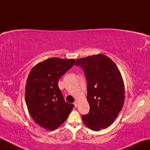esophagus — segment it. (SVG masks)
I'll return each mask as SVG.
<instances>
[{
	"label": "esophagus",
	"instance_id": "obj_1",
	"mask_svg": "<svg viewBox=\"0 0 150 150\" xmlns=\"http://www.w3.org/2000/svg\"><path fill=\"white\" fill-rule=\"evenodd\" d=\"M78 101H75V102L74 103V107H78Z\"/></svg>",
	"mask_w": 150,
	"mask_h": 150
}]
</instances>
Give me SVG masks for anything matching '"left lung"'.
Wrapping results in <instances>:
<instances>
[{"label":"left lung","instance_id":"left-lung-1","mask_svg":"<svg viewBox=\"0 0 150 150\" xmlns=\"http://www.w3.org/2000/svg\"><path fill=\"white\" fill-rule=\"evenodd\" d=\"M76 66L84 71L87 82L88 114L84 123L93 131L105 129L113 123L125 99L123 80L115 64L103 54L78 59Z\"/></svg>","mask_w":150,"mask_h":150}]
</instances>
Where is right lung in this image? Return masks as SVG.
I'll list each match as a JSON object with an SVG mask.
<instances>
[{"instance_id":"add662e5","label":"right lung","mask_w":150,"mask_h":150,"mask_svg":"<svg viewBox=\"0 0 150 150\" xmlns=\"http://www.w3.org/2000/svg\"><path fill=\"white\" fill-rule=\"evenodd\" d=\"M75 62L53 57L38 64L29 72L25 86L27 109L35 123L46 129L60 126L74 107L64 99L58 81Z\"/></svg>"}]
</instances>
